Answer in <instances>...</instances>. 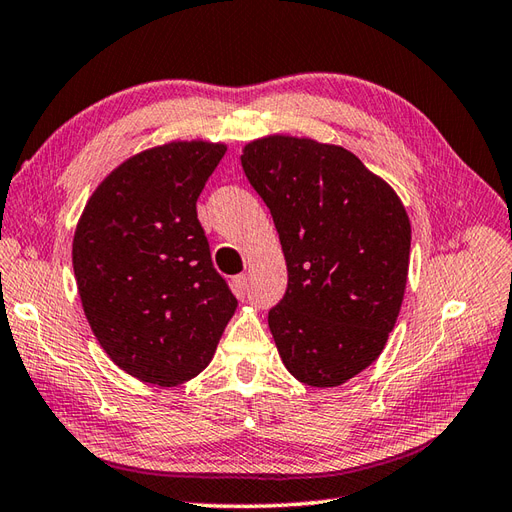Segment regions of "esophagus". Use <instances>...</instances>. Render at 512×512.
Listing matches in <instances>:
<instances>
[{
  "instance_id": "1",
  "label": "esophagus",
  "mask_w": 512,
  "mask_h": 512,
  "mask_svg": "<svg viewBox=\"0 0 512 512\" xmlns=\"http://www.w3.org/2000/svg\"><path fill=\"white\" fill-rule=\"evenodd\" d=\"M233 292L238 294L240 298L248 292V277H246V274H240V277L233 279Z\"/></svg>"
}]
</instances>
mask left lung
<instances>
[{
    "label": "left lung",
    "instance_id": "1",
    "mask_svg": "<svg viewBox=\"0 0 512 512\" xmlns=\"http://www.w3.org/2000/svg\"><path fill=\"white\" fill-rule=\"evenodd\" d=\"M242 168L268 205L287 290L268 326L287 372L337 387L381 355L406 290L411 222L398 194L355 153L311 138L266 136Z\"/></svg>",
    "mask_w": 512,
    "mask_h": 512
}]
</instances>
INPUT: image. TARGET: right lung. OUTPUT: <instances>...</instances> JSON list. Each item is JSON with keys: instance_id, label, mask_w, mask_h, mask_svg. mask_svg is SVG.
Segmentation results:
<instances>
[{"instance_id": "obj_1", "label": "right lung", "mask_w": 512, "mask_h": 512, "mask_svg": "<svg viewBox=\"0 0 512 512\" xmlns=\"http://www.w3.org/2000/svg\"><path fill=\"white\" fill-rule=\"evenodd\" d=\"M225 151L222 142L175 140L131 155L77 222L73 270L86 320L138 381L173 387L203 372L238 307L196 218Z\"/></svg>"}]
</instances>
